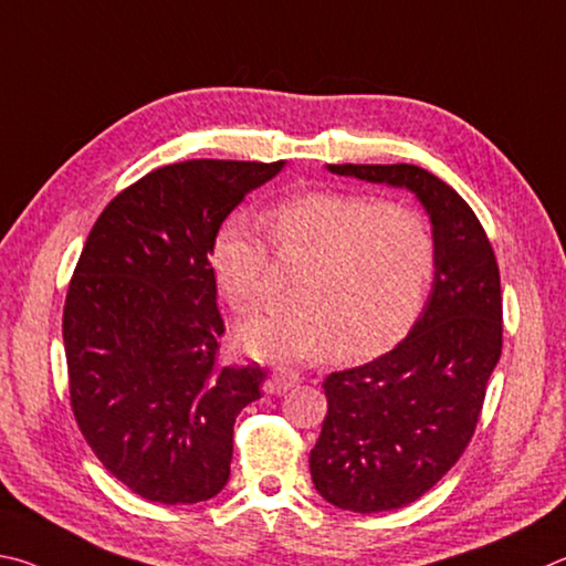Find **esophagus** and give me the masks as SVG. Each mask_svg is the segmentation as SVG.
Returning a JSON list of instances; mask_svg holds the SVG:
<instances>
[{"mask_svg": "<svg viewBox=\"0 0 566 566\" xmlns=\"http://www.w3.org/2000/svg\"><path fill=\"white\" fill-rule=\"evenodd\" d=\"M301 382V373H295L291 368H275L268 378V390L271 392H285L295 388Z\"/></svg>", "mask_w": 566, "mask_h": 566, "instance_id": "obj_1", "label": "esophagus"}]
</instances>
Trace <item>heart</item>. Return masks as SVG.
<instances>
[{
	"label": "heart",
	"instance_id": "1",
	"mask_svg": "<svg viewBox=\"0 0 566 566\" xmlns=\"http://www.w3.org/2000/svg\"><path fill=\"white\" fill-rule=\"evenodd\" d=\"M261 223L275 251L311 258L301 303L271 305L238 325V343L258 360L311 363L343 348L373 355L418 318L434 273V238L410 206L358 191H305L265 208ZM258 223L228 218L211 268L228 303L248 311L271 271V245Z\"/></svg>",
	"mask_w": 566,
	"mask_h": 566
}]
</instances>
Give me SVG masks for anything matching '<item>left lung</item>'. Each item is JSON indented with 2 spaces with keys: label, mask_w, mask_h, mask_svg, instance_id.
Returning a JSON list of instances; mask_svg holds the SVG:
<instances>
[{
  "label": "left lung",
  "mask_w": 566,
  "mask_h": 566,
  "mask_svg": "<svg viewBox=\"0 0 566 566\" xmlns=\"http://www.w3.org/2000/svg\"><path fill=\"white\" fill-rule=\"evenodd\" d=\"M331 174L408 188L430 216L434 281L408 338L323 382L328 415L311 450L313 484L340 510L405 507L472 440L502 355V289L490 238L464 198L412 164H331Z\"/></svg>",
  "instance_id": "obj_1"
}]
</instances>
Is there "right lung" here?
I'll list each match as a JSON object with an SVG mask.
<instances>
[{
    "mask_svg": "<svg viewBox=\"0 0 566 566\" xmlns=\"http://www.w3.org/2000/svg\"><path fill=\"white\" fill-rule=\"evenodd\" d=\"M283 166L156 168L104 208L78 255L62 325L72 410L104 468L148 502H206L231 474L235 418L265 373L216 358L226 328L211 248Z\"/></svg>",
    "mask_w": 566,
    "mask_h": 566,
    "instance_id": "obj_1",
    "label": "right lung"
}]
</instances>
